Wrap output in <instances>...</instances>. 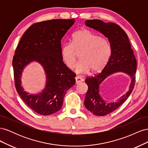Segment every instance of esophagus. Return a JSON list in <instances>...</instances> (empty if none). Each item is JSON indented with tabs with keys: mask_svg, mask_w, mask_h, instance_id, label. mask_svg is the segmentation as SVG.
<instances>
[{
	"mask_svg": "<svg viewBox=\"0 0 148 148\" xmlns=\"http://www.w3.org/2000/svg\"><path fill=\"white\" fill-rule=\"evenodd\" d=\"M75 81H76V84H78V83H82L83 81V79L80 77H77L75 78Z\"/></svg>",
	"mask_w": 148,
	"mask_h": 148,
	"instance_id": "obj_1",
	"label": "esophagus"
}]
</instances>
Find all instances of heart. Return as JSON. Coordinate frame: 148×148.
<instances>
[{"label":"heart","mask_w":148,"mask_h":148,"mask_svg":"<svg viewBox=\"0 0 148 148\" xmlns=\"http://www.w3.org/2000/svg\"><path fill=\"white\" fill-rule=\"evenodd\" d=\"M79 53L81 59L76 66L78 73L99 72L108 62L110 47L108 40L99 37L86 29L77 31L71 36V42H65L60 47V56L64 63L74 69Z\"/></svg>","instance_id":"obj_1"}]
</instances>
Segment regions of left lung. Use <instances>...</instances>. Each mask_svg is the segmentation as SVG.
Here are the masks:
<instances>
[{
  "label": "left lung",
  "instance_id": "1",
  "mask_svg": "<svg viewBox=\"0 0 148 148\" xmlns=\"http://www.w3.org/2000/svg\"><path fill=\"white\" fill-rule=\"evenodd\" d=\"M85 25L104 34L110 43V56L104 69L95 77L85 79L88 89L84 106L93 114L104 116L117 109L130 95L135 84L136 60L128 36L120 26L114 23H105L101 20H88L85 21ZM118 72L130 76L131 82L129 89L116 102L107 103L100 95V85L107 77Z\"/></svg>",
  "mask_w": 148,
  "mask_h": 148
}]
</instances>
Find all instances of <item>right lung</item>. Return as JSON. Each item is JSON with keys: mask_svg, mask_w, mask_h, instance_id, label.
I'll return each mask as SVG.
<instances>
[{"mask_svg": "<svg viewBox=\"0 0 148 148\" xmlns=\"http://www.w3.org/2000/svg\"><path fill=\"white\" fill-rule=\"evenodd\" d=\"M75 22L74 19H54L34 23L25 31L13 56L12 65L17 92L25 104L42 115H51L62 106L66 91L75 84V74L62 60L61 40ZM36 61L46 74L45 88L30 95L21 86L22 72Z\"/></svg>", "mask_w": 148, "mask_h": 148, "instance_id": "1", "label": "right lung"}]
</instances>
